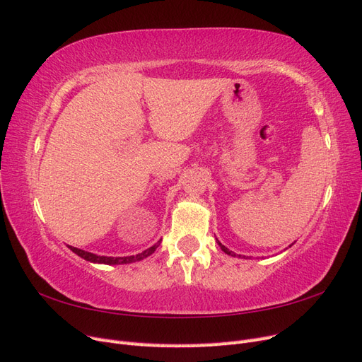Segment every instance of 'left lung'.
Instances as JSON below:
<instances>
[{
    "label": "left lung",
    "instance_id": "1",
    "mask_svg": "<svg viewBox=\"0 0 362 362\" xmlns=\"http://www.w3.org/2000/svg\"><path fill=\"white\" fill-rule=\"evenodd\" d=\"M217 243H218V246H221V249H222V250L225 252V254H228V255H234V254H233V252H231V250H229L228 247H225V246H223V245H222L221 242H218V240H217Z\"/></svg>",
    "mask_w": 362,
    "mask_h": 362
}]
</instances>
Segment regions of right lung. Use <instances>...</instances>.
I'll return each instance as SVG.
<instances>
[{
  "instance_id": "1",
  "label": "right lung",
  "mask_w": 362,
  "mask_h": 362,
  "mask_svg": "<svg viewBox=\"0 0 362 362\" xmlns=\"http://www.w3.org/2000/svg\"><path fill=\"white\" fill-rule=\"evenodd\" d=\"M160 243H161V240H160L158 243H156L154 246H151L149 249L141 252V254L131 255V257H117V258H113V257H100V255H95V254H90V252H86V250L76 249V247H72V246H69V249L72 252H75V254L78 255V257L84 258L86 261H90V262H101V264H128V262L140 261V259L149 257L151 254H154V250L158 247Z\"/></svg>"
}]
</instances>
